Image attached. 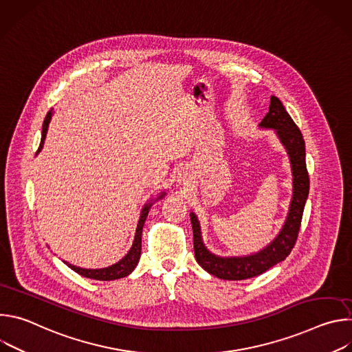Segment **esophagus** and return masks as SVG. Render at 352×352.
<instances>
[{
  "label": "esophagus",
  "mask_w": 352,
  "mask_h": 352,
  "mask_svg": "<svg viewBox=\"0 0 352 352\" xmlns=\"http://www.w3.org/2000/svg\"><path fill=\"white\" fill-rule=\"evenodd\" d=\"M178 178H179V179H178L179 182H184L185 178H186V173H179V177H178Z\"/></svg>",
  "instance_id": "34e87169"
}]
</instances>
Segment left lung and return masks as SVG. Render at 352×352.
Returning a JSON list of instances; mask_svg holds the SVG:
<instances>
[{
  "label": "left lung",
  "instance_id": "8db88e82",
  "mask_svg": "<svg viewBox=\"0 0 352 352\" xmlns=\"http://www.w3.org/2000/svg\"><path fill=\"white\" fill-rule=\"evenodd\" d=\"M263 129H273L289 157L292 173V197L284 226L277 236L259 252L245 256H219L205 246L197 216L190 212L193 230V249L196 262L209 274L223 280H245L256 277L274 265L283 262L298 238L300 220L309 195V175L305 162V142L283 103L276 96L270 97V107L259 124Z\"/></svg>",
  "mask_w": 352,
  "mask_h": 352
}]
</instances>
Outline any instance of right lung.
<instances>
[{
  "instance_id": "obj_1",
  "label": "right lung",
  "mask_w": 352,
  "mask_h": 352,
  "mask_svg": "<svg viewBox=\"0 0 352 352\" xmlns=\"http://www.w3.org/2000/svg\"><path fill=\"white\" fill-rule=\"evenodd\" d=\"M53 110H50L44 118V122H43V128H41V140H40V146H38V150L37 153H40V150L43 148V144H44V139H45V135H47V129H48V124L50 121H52V117H53ZM166 196V192H162L156 199H152L148 200V202L143 206L142 212H140V217H139V221H138V226H136V232H135V239H133V243L131 246V249L128 250V254L121 259L118 261L117 263L109 266V267H103V269H83V267H78V266H74L68 262L64 261L65 265H68V267H71L74 272H76L78 274L83 276V277H87V278H93V280H100V281H110V280H117V278H122V277H126L128 274H131L139 259H140V250H142V230H143V226H144V221H146V217L148 214V210L150 208H152L153 202H156V200L162 199Z\"/></svg>"
}]
</instances>
